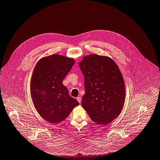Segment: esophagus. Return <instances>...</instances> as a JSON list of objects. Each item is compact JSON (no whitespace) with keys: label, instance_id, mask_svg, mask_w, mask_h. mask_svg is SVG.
<instances>
[{"label":"esophagus","instance_id":"esophagus-1","mask_svg":"<svg viewBox=\"0 0 160 160\" xmlns=\"http://www.w3.org/2000/svg\"><path fill=\"white\" fill-rule=\"evenodd\" d=\"M77 100H78V102L80 103H81V102H82V98H81L80 97H78L77 98Z\"/></svg>","mask_w":160,"mask_h":160}]
</instances>
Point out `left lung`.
<instances>
[{
  "label": "left lung",
  "instance_id": "8db88e82",
  "mask_svg": "<svg viewBox=\"0 0 160 160\" xmlns=\"http://www.w3.org/2000/svg\"><path fill=\"white\" fill-rule=\"evenodd\" d=\"M79 67L84 76L82 105L98 125L111 123L122 112L125 85L117 63L110 57L97 54L83 57Z\"/></svg>",
  "mask_w": 160,
  "mask_h": 160
}]
</instances>
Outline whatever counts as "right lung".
<instances>
[{
  "mask_svg": "<svg viewBox=\"0 0 160 160\" xmlns=\"http://www.w3.org/2000/svg\"><path fill=\"white\" fill-rule=\"evenodd\" d=\"M75 61L58 54L41 58L36 63L30 81V95L38 114L50 123L63 122L79 105L69 95L62 82Z\"/></svg>",
  "mask_w": 160,
  "mask_h": 160,
  "instance_id": "add662e5",
  "label": "right lung"
}]
</instances>
